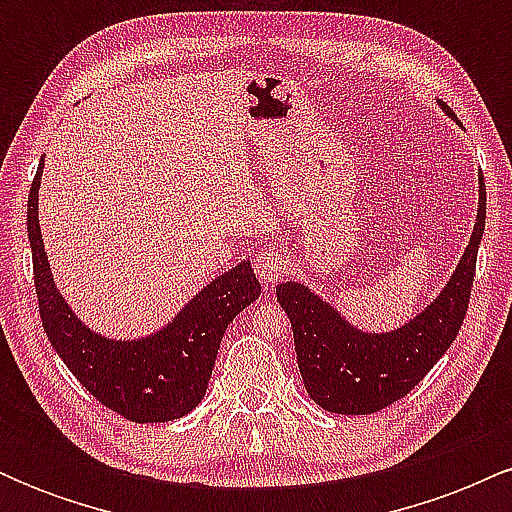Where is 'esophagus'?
<instances>
[{
	"mask_svg": "<svg viewBox=\"0 0 512 512\" xmlns=\"http://www.w3.org/2000/svg\"><path fill=\"white\" fill-rule=\"evenodd\" d=\"M252 267H255V274L257 279L262 281V284H274L276 279H281V276L286 274V269H289V260H286V255L281 250H264L260 255L255 257V262H252Z\"/></svg>",
	"mask_w": 512,
	"mask_h": 512,
	"instance_id": "34e87169",
	"label": "esophagus"
}]
</instances>
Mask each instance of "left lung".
Here are the masks:
<instances>
[{
    "instance_id": "obj_1",
    "label": "left lung",
    "mask_w": 512,
    "mask_h": 512,
    "mask_svg": "<svg viewBox=\"0 0 512 512\" xmlns=\"http://www.w3.org/2000/svg\"><path fill=\"white\" fill-rule=\"evenodd\" d=\"M445 108V105H443ZM450 113V108H445ZM486 223V185L479 178V214L472 243L445 291L407 327L387 334L356 332L301 284L276 286V301L291 320L298 368L308 395L332 414H375L407 397L460 332L477 274Z\"/></svg>"
}]
</instances>
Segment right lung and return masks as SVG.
<instances>
[{
  "label": "right lung",
  "instance_id": "obj_1",
  "mask_svg": "<svg viewBox=\"0 0 512 512\" xmlns=\"http://www.w3.org/2000/svg\"><path fill=\"white\" fill-rule=\"evenodd\" d=\"M40 173L43 158L28 195V238L38 313L52 349L103 407L127 421L161 424L180 419L202 402L226 327L260 296V281L250 262H240L211 281L154 337L139 342L98 337L76 320L52 284L38 226Z\"/></svg>",
  "mask_w": 512,
  "mask_h": 512
}]
</instances>
